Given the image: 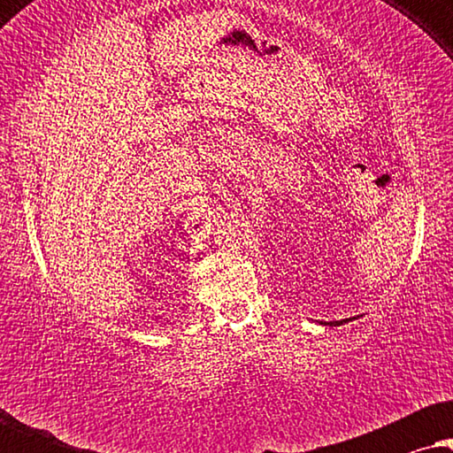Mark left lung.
<instances>
[{"label": "left lung", "mask_w": 453, "mask_h": 453, "mask_svg": "<svg viewBox=\"0 0 453 453\" xmlns=\"http://www.w3.org/2000/svg\"><path fill=\"white\" fill-rule=\"evenodd\" d=\"M355 318H349V319H340V321H319L321 326H332V327H336V326H342V324H349V321H352Z\"/></svg>", "instance_id": "1"}]
</instances>
